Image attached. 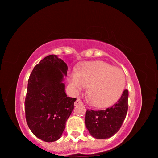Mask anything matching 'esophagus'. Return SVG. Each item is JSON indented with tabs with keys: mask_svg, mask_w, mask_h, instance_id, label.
I'll return each instance as SVG.
<instances>
[{
	"mask_svg": "<svg viewBox=\"0 0 158 158\" xmlns=\"http://www.w3.org/2000/svg\"><path fill=\"white\" fill-rule=\"evenodd\" d=\"M82 101H81V100L80 98H77V101H75L74 103V105L77 106V105H79V104H82Z\"/></svg>",
	"mask_w": 158,
	"mask_h": 158,
	"instance_id": "esophagus-1",
	"label": "esophagus"
}]
</instances>
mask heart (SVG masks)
Wrapping results in <instances>:
<instances>
[{
	"instance_id": "b5f03b06",
	"label": "heart",
	"mask_w": 158,
	"mask_h": 158,
	"mask_svg": "<svg viewBox=\"0 0 158 158\" xmlns=\"http://www.w3.org/2000/svg\"><path fill=\"white\" fill-rule=\"evenodd\" d=\"M70 82L77 91L83 86L89 87L87 97L94 106H110L120 98L126 78L123 70L105 62L96 61L84 65L78 74H73Z\"/></svg>"
}]
</instances>
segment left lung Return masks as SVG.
Instances as JSON below:
<instances>
[{"label": "left lung", "instance_id": "left-lung-1", "mask_svg": "<svg viewBox=\"0 0 158 158\" xmlns=\"http://www.w3.org/2000/svg\"><path fill=\"white\" fill-rule=\"evenodd\" d=\"M128 109V90L125 89L120 98L112 106L105 110L87 109L85 116L86 127L92 136L104 139L113 136L119 131Z\"/></svg>", "mask_w": 158, "mask_h": 158}]
</instances>
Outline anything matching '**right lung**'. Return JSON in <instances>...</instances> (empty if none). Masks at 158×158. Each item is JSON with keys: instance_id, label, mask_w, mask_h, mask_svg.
I'll use <instances>...</instances> for the list:
<instances>
[{"instance_id": "right-lung-1", "label": "right lung", "mask_w": 158, "mask_h": 158, "mask_svg": "<svg viewBox=\"0 0 158 158\" xmlns=\"http://www.w3.org/2000/svg\"><path fill=\"white\" fill-rule=\"evenodd\" d=\"M68 66L56 55L47 56L33 69L25 101V118L31 132L47 142L60 138L76 98L67 97L62 81Z\"/></svg>"}]
</instances>
